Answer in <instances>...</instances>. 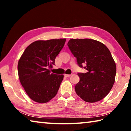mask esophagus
Masks as SVG:
<instances>
[{"instance_id": "1", "label": "esophagus", "mask_w": 131, "mask_h": 131, "mask_svg": "<svg viewBox=\"0 0 131 131\" xmlns=\"http://www.w3.org/2000/svg\"><path fill=\"white\" fill-rule=\"evenodd\" d=\"M64 76H65V77H70L71 76V74H64Z\"/></svg>"}]
</instances>
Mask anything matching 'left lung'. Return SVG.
Returning a JSON list of instances; mask_svg holds the SVG:
<instances>
[{"label": "left lung", "instance_id": "left-lung-1", "mask_svg": "<svg viewBox=\"0 0 131 131\" xmlns=\"http://www.w3.org/2000/svg\"><path fill=\"white\" fill-rule=\"evenodd\" d=\"M68 46L80 68L87 73H79L80 81L75 85L76 94L84 101L96 102L107 95L115 81L116 65L106 46L95 40L70 39Z\"/></svg>", "mask_w": 131, "mask_h": 131}]
</instances>
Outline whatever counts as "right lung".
Listing matches in <instances>:
<instances>
[{
  "instance_id": "1",
  "label": "right lung",
  "mask_w": 131,
  "mask_h": 131,
  "mask_svg": "<svg viewBox=\"0 0 131 131\" xmlns=\"http://www.w3.org/2000/svg\"><path fill=\"white\" fill-rule=\"evenodd\" d=\"M66 39L37 40L28 46L18 63L21 84L31 99L48 102L57 95L63 74L51 73L50 69L62 49Z\"/></svg>"
}]
</instances>
